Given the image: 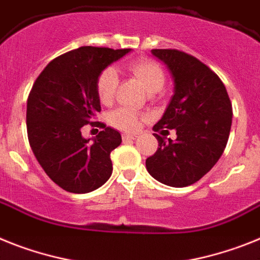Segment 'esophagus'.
<instances>
[{
  "instance_id": "esophagus-1",
  "label": "esophagus",
  "mask_w": 260,
  "mask_h": 260,
  "mask_svg": "<svg viewBox=\"0 0 260 260\" xmlns=\"http://www.w3.org/2000/svg\"><path fill=\"white\" fill-rule=\"evenodd\" d=\"M122 138H123V141H134V139L138 138V135L130 134V133H123V134H122Z\"/></svg>"
}]
</instances>
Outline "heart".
I'll return each mask as SVG.
<instances>
[{"mask_svg": "<svg viewBox=\"0 0 260 260\" xmlns=\"http://www.w3.org/2000/svg\"><path fill=\"white\" fill-rule=\"evenodd\" d=\"M125 70L135 79L139 80V83L148 93L159 92L166 83V75H164L163 68L156 61L146 59V57L132 60L126 64ZM115 88H117V73H115L114 68L109 67L97 77L96 90L100 101L105 105L112 103ZM109 119H110V123L115 127L122 128V130H134L138 127L139 114L132 109L119 108L115 109L110 114Z\"/></svg>", "mask_w": 260, "mask_h": 260, "instance_id": "heart-1", "label": "heart"}]
</instances>
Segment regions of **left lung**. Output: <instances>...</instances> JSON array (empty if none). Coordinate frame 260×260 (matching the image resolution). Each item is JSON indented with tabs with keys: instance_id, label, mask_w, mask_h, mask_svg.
Masks as SVG:
<instances>
[{
	"instance_id": "8db88e82",
	"label": "left lung",
	"mask_w": 260,
	"mask_h": 260,
	"mask_svg": "<svg viewBox=\"0 0 260 260\" xmlns=\"http://www.w3.org/2000/svg\"><path fill=\"white\" fill-rule=\"evenodd\" d=\"M174 80L171 97L155 132L175 128V141L154 134L157 150L146 159L148 174L175 188L199 181L218 161L229 139L233 109L223 83L209 67L177 50H151Z\"/></svg>"
}]
</instances>
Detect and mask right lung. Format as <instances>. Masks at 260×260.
Listing matches in <instances>:
<instances>
[{"instance_id": "add662e5", "label": "right lung", "mask_w": 260, "mask_h": 260, "mask_svg": "<svg viewBox=\"0 0 260 260\" xmlns=\"http://www.w3.org/2000/svg\"><path fill=\"white\" fill-rule=\"evenodd\" d=\"M132 51L80 47L57 56L35 80L27 99L31 150L51 180L72 193H88L112 176L110 152L121 145L117 130L97 122L103 132L81 135L101 112L96 83L100 73Z\"/></svg>"}]
</instances>
